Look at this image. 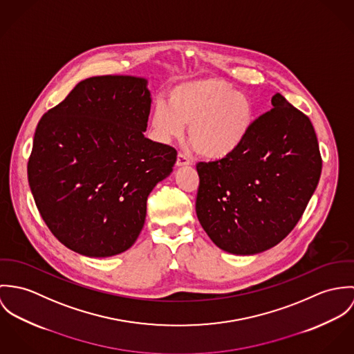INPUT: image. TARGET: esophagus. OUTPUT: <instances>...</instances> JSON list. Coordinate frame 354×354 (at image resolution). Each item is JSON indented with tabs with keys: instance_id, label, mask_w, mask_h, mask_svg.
Returning <instances> with one entry per match:
<instances>
[{
	"instance_id": "1",
	"label": "esophagus",
	"mask_w": 354,
	"mask_h": 354,
	"mask_svg": "<svg viewBox=\"0 0 354 354\" xmlns=\"http://www.w3.org/2000/svg\"><path fill=\"white\" fill-rule=\"evenodd\" d=\"M192 165V161L186 158L183 153H179L178 158H176V167H187Z\"/></svg>"
}]
</instances>
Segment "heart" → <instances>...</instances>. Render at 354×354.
<instances>
[{
    "instance_id": "obj_1",
    "label": "heart",
    "mask_w": 354,
    "mask_h": 354,
    "mask_svg": "<svg viewBox=\"0 0 354 354\" xmlns=\"http://www.w3.org/2000/svg\"><path fill=\"white\" fill-rule=\"evenodd\" d=\"M254 123V106L241 91L217 77L193 80L175 86L168 104L158 103L151 117L160 142L180 138L189 124V142L198 155L224 158L234 153Z\"/></svg>"
}]
</instances>
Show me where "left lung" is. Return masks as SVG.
Listing matches in <instances>:
<instances>
[{
  "mask_svg": "<svg viewBox=\"0 0 354 354\" xmlns=\"http://www.w3.org/2000/svg\"><path fill=\"white\" fill-rule=\"evenodd\" d=\"M272 104L234 153L196 162V217L212 241L231 254H258L283 240L320 178L311 120L281 93Z\"/></svg>",
  "mask_w": 354,
  "mask_h": 354,
  "instance_id": "obj_1",
  "label": "left lung"
}]
</instances>
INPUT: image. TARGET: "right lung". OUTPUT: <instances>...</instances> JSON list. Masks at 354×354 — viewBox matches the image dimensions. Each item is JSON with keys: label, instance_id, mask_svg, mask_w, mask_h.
Returning a JSON list of instances; mask_svg holds the SVG:
<instances>
[{"label": "right lung", "instance_id": "obj_1", "mask_svg": "<svg viewBox=\"0 0 354 354\" xmlns=\"http://www.w3.org/2000/svg\"><path fill=\"white\" fill-rule=\"evenodd\" d=\"M147 80L97 76L79 82L37 126L27 172L51 234L85 257L129 250L147 199L176 151L144 136L151 111Z\"/></svg>", "mask_w": 354, "mask_h": 354}]
</instances>
